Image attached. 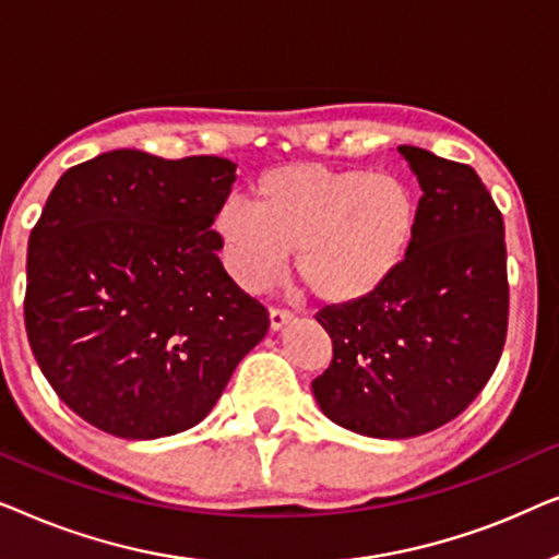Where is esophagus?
Listing matches in <instances>:
<instances>
[{
  "label": "esophagus",
  "mask_w": 559,
  "mask_h": 559,
  "mask_svg": "<svg viewBox=\"0 0 559 559\" xmlns=\"http://www.w3.org/2000/svg\"><path fill=\"white\" fill-rule=\"evenodd\" d=\"M293 318H295V312L272 308V310H270V328H272L274 333H277V331H282V328H285L287 323H293Z\"/></svg>",
  "instance_id": "1"
}]
</instances>
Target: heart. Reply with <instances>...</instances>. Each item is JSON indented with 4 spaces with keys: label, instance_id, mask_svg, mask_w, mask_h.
<instances>
[{
    "label": "heart",
    "instance_id": "b5f03b06",
    "mask_svg": "<svg viewBox=\"0 0 559 559\" xmlns=\"http://www.w3.org/2000/svg\"><path fill=\"white\" fill-rule=\"evenodd\" d=\"M254 205L226 201L216 228L226 270L247 293L280 277L295 249V277L325 305L379 293L407 259L419 198L394 173L289 163L254 182Z\"/></svg>",
    "mask_w": 559,
    "mask_h": 559
}]
</instances>
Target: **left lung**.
<instances>
[{"label": "left lung", "instance_id": "8db88e82", "mask_svg": "<svg viewBox=\"0 0 559 559\" xmlns=\"http://www.w3.org/2000/svg\"><path fill=\"white\" fill-rule=\"evenodd\" d=\"M396 152L423 188L415 243L379 293L316 316L333 341L312 381L320 409L381 440L461 415L491 379L509 320L503 218L476 170L412 144Z\"/></svg>", "mask_w": 559, "mask_h": 559}]
</instances>
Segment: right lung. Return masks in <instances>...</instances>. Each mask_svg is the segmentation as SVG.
Returning <instances> with one entry per match:
<instances>
[{"instance_id":"obj_1","label":"right lung","mask_w":559,"mask_h":559,"mask_svg":"<svg viewBox=\"0 0 559 559\" xmlns=\"http://www.w3.org/2000/svg\"><path fill=\"white\" fill-rule=\"evenodd\" d=\"M236 165L111 150L60 175L27 243L25 328L75 415L127 440L201 423L270 318L213 218Z\"/></svg>"}]
</instances>
